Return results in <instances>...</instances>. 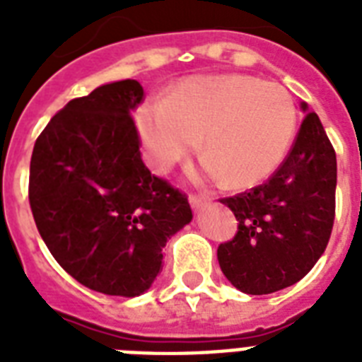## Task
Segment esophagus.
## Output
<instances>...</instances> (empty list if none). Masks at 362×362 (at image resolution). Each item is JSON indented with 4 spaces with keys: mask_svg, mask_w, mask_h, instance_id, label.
Returning <instances> with one entry per match:
<instances>
[{
    "mask_svg": "<svg viewBox=\"0 0 362 362\" xmlns=\"http://www.w3.org/2000/svg\"><path fill=\"white\" fill-rule=\"evenodd\" d=\"M209 201L210 199L204 197V195H195V193H193V195H189V203H192V206L195 210L201 209V206H204V204L209 203Z\"/></svg>",
    "mask_w": 362,
    "mask_h": 362,
    "instance_id": "1",
    "label": "esophagus"
}]
</instances>
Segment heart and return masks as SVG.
<instances>
[{"label": "heart", "instance_id": "obj_1", "mask_svg": "<svg viewBox=\"0 0 362 362\" xmlns=\"http://www.w3.org/2000/svg\"><path fill=\"white\" fill-rule=\"evenodd\" d=\"M297 110L286 88L247 75L192 76L139 112L148 161L159 173L201 136L203 176L246 187L274 173L289 152Z\"/></svg>", "mask_w": 362, "mask_h": 362}]
</instances>
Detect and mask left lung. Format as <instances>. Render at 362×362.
Segmentation results:
<instances>
[{"instance_id":"1","label":"left lung","mask_w":362,"mask_h":362,"mask_svg":"<svg viewBox=\"0 0 362 362\" xmlns=\"http://www.w3.org/2000/svg\"><path fill=\"white\" fill-rule=\"evenodd\" d=\"M303 110H308L304 103ZM334 195L337 152L317 115L308 112L269 180L220 199L238 221L235 237L218 246L227 280L247 295H269L297 284L329 244Z\"/></svg>"}]
</instances>
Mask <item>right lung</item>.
<instances>
[{
    "label": "right lung",
    "mask_w": 362,
    "mask_h": 362,
    "mask_svg": "<svg viewBox=\"0 0 362 362\" xmlns=\"http://www.w3.org/2000/svg\"><path fill=\"white\" fill-rule=\"evenodd\" d=\"M136 81L71 99L37 136L30 206L54 259L82 286L136 297L161 270L167 240L193 218L187 195L141 158Z\"/></svg>",
    "instance_id": "add662e5"
}]
</instances>
